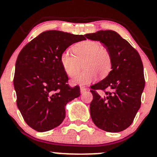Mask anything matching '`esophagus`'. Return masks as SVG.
<instances>
[{"mask_svg": "<svg viewBox=\"0 0 157 157\" xmlns=\"http://www.w3.org/2000/svg\"><path fill=\"white\" fill-rule=\"evenodd\" d=\"M87 91V88L85 87V86H80V92L81 94H83L84 92Z\"/></svg>", "mask_w": 157, "mask_h": 157, "instance_id": "1", "label": "esophagus"}]
</instances>
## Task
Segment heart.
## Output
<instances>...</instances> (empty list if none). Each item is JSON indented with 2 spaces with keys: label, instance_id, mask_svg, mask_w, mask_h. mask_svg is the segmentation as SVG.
Masks as SVG:
<instances>
[{
  "label": "heart",
  "instance_id": "heart-1",
  "mask_svg": "<svg viewBox=\"0 0 157 157\" xmlns=\"http://www.w3.org/2000/svg\"><path fill=\"white\" fill-rule=\"evenodd\" d=\"M73 51H65L61 54L60 61L63 68L69 77H75L82 68L83 63L85 71L77 75L72 82L74 84L85 85L96 80L97 75L104 78L111 72L112 58L107 48L95 40L82 41L75 45Z\"/></svg>",
  "mask_w": 157,
  "mask_h": 157
}]
</instances>
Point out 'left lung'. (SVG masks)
<instances>
[{
    "label": "left lung",
    "instance_id": "1",
    "mask_svg": "<svg viewBox=\"0 0 157 157\" xmlns=\"http://www.w3.org/2000/svg\"><path fill=\"white\" fill-rule=\"evenodd\" d=\"M86 38L100 41L112 58V68L105 79L93 85L90 113L95 125L108 132L128 128L140 109L145 88L141 57L131 44L112 30L86 34ZM108 90L100 96L95 90Z\"/></svg>",
    "mask_w": 157,
    "mask_h": 157
}]
</instances>
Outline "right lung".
Returning <instances> with one entry per match:
<instances>
[{
  "instance_id": "right-lung-1",
  "label": "right lung",
  "mask_w": 157,
  "mask_h": 157,
  "mask_svg": "<svg viewBox=\"0 0 157 157\" xmlns=\"http://www.w3.org/2000/svg\"><path fill=\"white\" fill-rule=\"evenodd\" d=\"M84 40L83 35L49 30L30 41L17 56L14 77L17 105L35 131L44 132L60 125L66 104L80 95V87L67 84L60 57L68 46Z\"/></svg>"
}]
</instances>
